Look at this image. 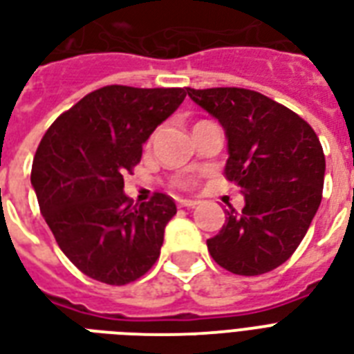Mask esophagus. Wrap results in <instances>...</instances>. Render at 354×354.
I'll return each mask as SVG.
<instances>
[{
	"label": "esophagus",
	"instance_id": "1",
	"mask_svg": "<svg viewBox=\"0 0 354 354\" xmlns=\"http://www.w3.org/2000/svg\"><path fill=\"white\" fill-rule=\"evenodd\" d=\"M177 205L179 207H186V208H194L199 205V201H196V199H177Z\"/></svg>",
	"mask_w": 354,
	"mask_h": 354
}]
</instances>
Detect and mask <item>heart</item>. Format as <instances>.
<instances>
[{"mask_svg":"<svg viewBox=\"0 0 354 354\" xmlns=\"http://www.w3.org/2000/svg\"><path fill=\"white\" fill-rule=\"evenodd\" d=\"M177 186H180V188H188V186L194 185V180L190 179V177H183V179H179L177 183H175Z\"/></svg>","mask_w":354,"mask_h":354,"instance_id":"b5f03b06","label":"heart"}]
</instances>
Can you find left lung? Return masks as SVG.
<instances>
[{"label": "left lung", "mask_w": 354, "mask_h": 354, "mask_svg": "<svg viewBox=\"0 0 354 354\" xmlns=\"http://www.w3.org/2000/svg\"><path fill=\"white\" fill-rule=\"evenodd\" d=\"M225 129V177L242 188V212H227L207 240L227 271L254 277L294 254L322 203L325 155L314 129L281 103L248 88H186Z\"/></svg>", "instance_id": "8db88e82"}]
</instances>
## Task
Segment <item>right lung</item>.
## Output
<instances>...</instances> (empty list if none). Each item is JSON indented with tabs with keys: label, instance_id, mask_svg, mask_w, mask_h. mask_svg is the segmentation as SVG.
Here are the masks:
<instances>
[{
	"label": "right lung",
	"instance_id": "add662e5",
	"mask_svg": "<svg viewBox=\"0 0 354 354\" xmlns=\"http://www.w3.org/2000/svg\"><path fill=\"white\" fill-rule=\"evenodd\" d=\"M185 97V88L111 84L84 95L44 134L31 185L59 248L84 275L123 286L157 262L177 207L166 194L133 207L123 175Z\"/></svg>",
	"mask_w": 354,
	"mask_h": 354
}]
</instances>
